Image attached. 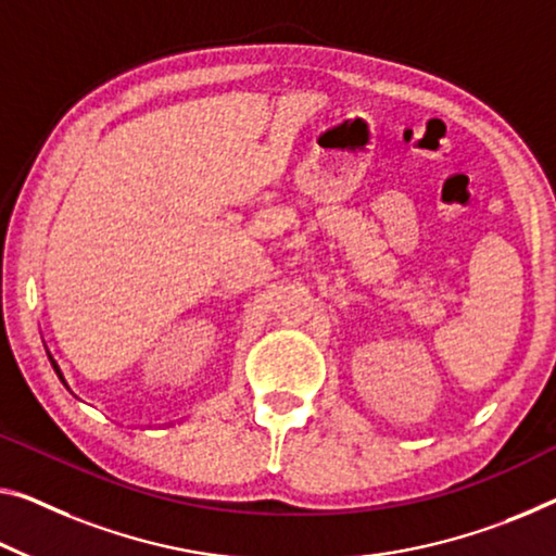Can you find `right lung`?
Listing matches in <instances>:
<instances>
[{"label":"right lung","instance_id":"1","mask_svg":"<svg viewBox=\"0 0 556 556\" xmlns=\"http://www.w3.org/2000/svg\"><path fill=\"white\" fill-rule=\"evenodd\" d=\"M49 361H51V357H49ZM51 365H54V370H56V375H59V378H62V372H59V367H56V363H54V361H51ZM62 382H64V378H62Z\"/></svg>","mask_w":556,"mask_h":556}]
</instances>
